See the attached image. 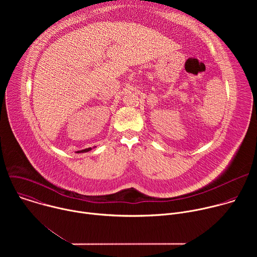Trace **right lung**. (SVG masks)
Wrapping results in <instances>:
<instances>
[{
  "label": "right lung",
  "instance_id": "right-lung-1",
  "mask_svg": "<svg viewBox=\"0 0 257 257\" xmlns=\"http://www.w3.org/2000/svg\"><path fill=\"white\" fill-rule=\"evenodd\" d=\"M92 149L91 148H88V149H85V150H82V151H78L76 152L77 154H80V153H87V152H90Z\"/></svg>",
  "mask_w": 257,
  "mask_h": 257
}]
</instances>
